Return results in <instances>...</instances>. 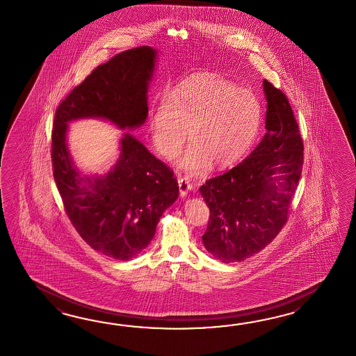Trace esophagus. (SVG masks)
<instances>
[{
    "mask_svg": "<svg viewBox=\"0 0 356 356\" xmlns=\"http://www.w3.org/2000/svg\"><path fill=\"white\" fill-rule=\"evenodd\" d=\"M178 184H179L181 197V198H184V197L188 195L189 191L192 189V184H191L188 179H186V178H179V179H178Z\"/></svg>",
    "mask_w": 356,
    "mask_h": 356,
    "instance_id": "1",
    "label": "esophagus"
}]
</instances>
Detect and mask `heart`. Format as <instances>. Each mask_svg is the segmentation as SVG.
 I'll use <instances>...</instances> for the list:
<instances>
[{
    "instance_id": "1",
    "label": "heart",
    "mask_w": 356,
    "mask_h": 356,
    "mask_svg": "<svg viewBox=\"0 0 356 356\" xmlns=\"http://www.w3.org/2000/svg\"><path fill=\"white\" fill-rule=\"evenodd\" d=\"M261 106L248 90L221 77H193L175 92L164 89L152 117V143L165 158L175 156L187 140L192 143L177 160L189 175L211 164L225 168L241 159L257 136Z\"/></svg>"
}]
</instances>
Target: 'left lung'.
<instances>
[{
  "label": "left lung",
  "instance_id": "8db88e82",
  "mask_svg": "<svg viewBox=\"0 0 356 356\" xmlns=\"http://www.w3.org/2000/svg\"><path fill=\"white\" fill-rule=\"evenodd\" d=\"M262 85L265 136L242 163L200 187L210 209L202 242L224 264L244 261L273 242L302 175L304 147L288 98L267 80Z\"/></svg>",
  "mask_w": 356,
  "mask_h": 356
}]
</instances>
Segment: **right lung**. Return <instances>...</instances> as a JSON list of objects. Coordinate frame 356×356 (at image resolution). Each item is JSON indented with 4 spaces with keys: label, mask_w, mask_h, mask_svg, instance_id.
<instances>
[{
    "label": "right lung",
    "mask_w": 356,
    "mask_h": 356,
    "mask_svg": "<svg viewBox=\"0 0 356 356\" xmlns=\"http://www.w3.org/2000/svg\"><path fill=\"white\" fill-rule=\"evenodd\" d=\"M156 60L152 47L114 56L76 86L54 115V177L68 218L92 250L120 261L136 257L150 244L163 212L179 196L178 183L129 132L122 135L120 156L108 173L85 175L68 150V124L97 118L122 131L141 127Z\"/></svg>",
    "instance_id": "right-lung-1"
}]
</instances>
